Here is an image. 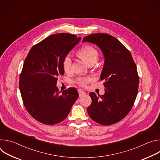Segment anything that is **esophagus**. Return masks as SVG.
Here are the masks:
<instances>
[{"label":"esophagus","instance_id":"esophagus-1","mask_svg":"<svg viewBox=\"0 0 160 160\" xmlns=\"http://www.w3.org/2000/svg\"><path fill=\"white\" fill-rule=\"evenodd\" d=\"M78 94H79V96H83V95H84L85 94V92H84V91H83L81 89H79L78 90Z\"/></svg>","mask_w":160,"mask_h":160}]
</instances>
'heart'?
<instances>
[{
  "label": "heart",
  "instance_id": "heart-1",
  "mask_svg": "<svg viewBox=\"0 0 160 160\" xmlns=\"http://www.w3.org/2000/svg\"><path fill=\"white\" fill-rule=\"evenodd\" d=\"M78 56L85 61L88 65L94 64L99 59V52L96 49L90 45H85L77 52ZM62 66L64 71L66 73H69L72 70V61L69 55L66 56L62 62ZM92 80L90 77H79L77 79L76 83L79 85L85 87L86 85Z\"/></svg>",
  "mask_w": 160,
  "mask_h": 160
}]
</instances>
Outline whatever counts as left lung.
<instances>
[{
  "mask_svg": "<svg viewBox=\"0 0 160 160\" xmlns=\"http://www.w3.org/2000/svg\"><path fill=\"white\" fill-rule=\"evenodd\" d=\"M90 42L101 49L104 62L101 80H104V95L89 94L92 103L87 108L94 122L110 125L124 118L131 110L138 95L139 78L130 51L116 38L107 33L85 37L82 42Z\"/></svg>",
  "mask_w": 160,
  "mask_h": 160,
  "instance_id": "obj_1",
  "label": "left lung"
}]
</instances>
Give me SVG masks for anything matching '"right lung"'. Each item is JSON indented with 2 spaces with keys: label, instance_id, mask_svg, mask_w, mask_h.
Masks as SVG:
<instances>
[{
  "label": "right lung",
  "instance_id": "right-lung-1",
  "mask_svg": "<svg viewBox=\"0 0 160 160\" xmlns=\"http://www.w3.org/2000/svg\"><path fill=\"white\" fill-rule=\"evenodd\" d=\"M80 40L69 33L54 34L33 46L26 58L19 87L26 109L38 122L54 125L63 121L78 98L75 88L61 92L56 83L64 73V58Z\"/></svg>",
  "mask_w": 160,
  "mask_h": 160
}]
</instances>
